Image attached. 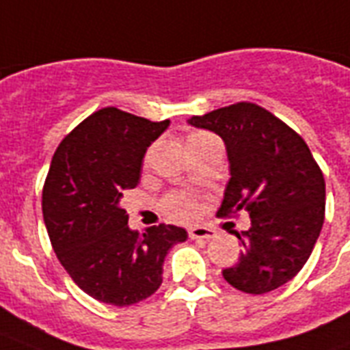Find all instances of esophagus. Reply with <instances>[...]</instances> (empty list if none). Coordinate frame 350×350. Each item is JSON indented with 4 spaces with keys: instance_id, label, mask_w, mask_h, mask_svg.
<instances>
[{
    "instance_id": "esophagus-1",
    "label": "esophagus",
    "mask_w": 350,
    "mask_h": 350,
    "mask_svg": "<svg viewBox=\"0 0 350 350\" xmlns=\"http://www.w3.org/2000/svg\"><path fill=\"white\" fill-rule=\"evenodd\" d=\"M189 237L191 239H206L210 241L215 237V230L208 228V226H193V228H189Z\"/></svg>"
}]
</instances>
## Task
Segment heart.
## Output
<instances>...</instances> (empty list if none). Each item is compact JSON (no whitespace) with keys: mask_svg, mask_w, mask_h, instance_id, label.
<instances>
[{"mask_svg":"<svg viewBox=\"0 0 350 350\" xmlns=\"http://www.w3.org/2000/svg\"><path fill=\"white\" fill-rule=\"evenodd\" d=\"M202 135H206V133H195V135L189 137V140L191 138L202 137ZM164 210H166L170 217L186 221V219L193 217L195 212H197V202L188 193H172L164 199Z\"/></svg>","mask_w":350,"mask_h":350,"instance_id":"obj_1","label":"heart"}]
</instances>
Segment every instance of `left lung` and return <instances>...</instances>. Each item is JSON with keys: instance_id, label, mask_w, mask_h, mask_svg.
Returning <instances> with one entry per match:
<instances>
[{"instance_id": "left-lung-1", "label": "left lung", "mask_w": 350, "mask_h": 350, "mask_svg": "<svg viewBox=\"0 0 350 350\" xmlns=\"http://www.w3.org/2000/svg\"><path fill=\"white\" fill-rule=\"evenodd\" d=\"M189 124L217 133L226 144L230 180L219 215L248 212L237 235L243 252L223 270L230 285L267 294L291 281L312 254L325 219V178L307 142L270 111L237 102Z\"/></svg>"}]
</instances>
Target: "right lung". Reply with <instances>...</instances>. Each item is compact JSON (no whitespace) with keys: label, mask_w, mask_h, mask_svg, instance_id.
<instances>
[{"label":"right lung","mask_w":350,"mask_h":350,"mask_svg":"<svg viewBox=\"0 0 350 350\" xmlns=\"http://www.w3.org/2000/svg\"><path fill=\"white\" fill-rule=\"evenodd\" d=\"M167 126L104 107L65 135L49 167L42 210L56 257L102 303L127 307L155 294L164 257L188 239L173 224L133 232L120 208L124 191L140 180L146 151Z\"/></svg>","instance_id":"1"}]
</instances>
